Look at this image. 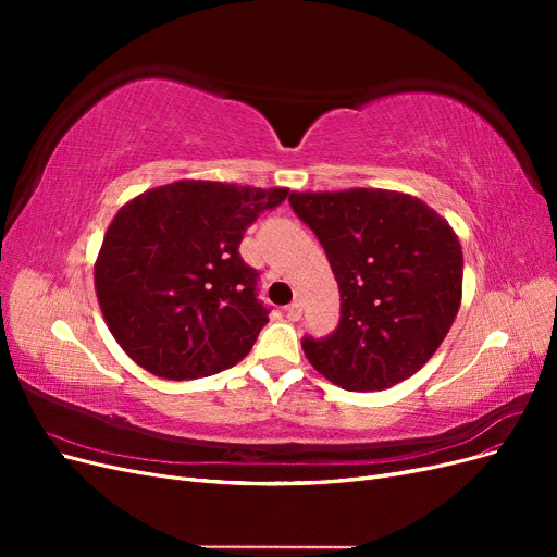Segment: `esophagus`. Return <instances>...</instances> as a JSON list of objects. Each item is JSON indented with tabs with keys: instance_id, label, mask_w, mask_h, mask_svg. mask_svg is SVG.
<instances>
[{
	"instance_id": "34e87169",
	"label": "esophagus",
	"mask_w": 557,
	"mask_h": 557,
	"mask_svg": "<svg viewBox=\"0 0 557 557\" xmlns=\"http://www.w3.org/2000/svg\"><path fill=\"white\" fill-rule=\"evenodd\" d=\"M285 318L290 320V323H295V320L301 318V301H293L290 307H285Z\"/></svg>"
}]
</instances>
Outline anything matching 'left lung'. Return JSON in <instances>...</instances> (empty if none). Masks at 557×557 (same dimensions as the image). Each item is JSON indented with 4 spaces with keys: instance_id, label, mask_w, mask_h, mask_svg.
<instances>
[{
    "instance_id": "8db88e82",
    "label": "left lung",
    "mask_w": 557,
    "mask_h": 557,
    "mask_svg": "<svg viewBox=\"0 0 557 557\" xmlns=\"http://www.w3.org/2000/svg\"><path fill=\"white\" fill-rule=\"evenodd\" d=\"M323 244L342 318L301 348L318 374L352 393L393 387L442 346L462 299L458 234L423 199L379 188L290 193Z\"/></svg>"
}]
</instances>
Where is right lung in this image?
<instances>
[{
    "label": "right lung",
    "mask_w": 557,
    "mask_h": 557,
    "mask_svg": "<svg viewBox=\"0 0 557 557\" xmlns=\"http://www.w3.org/2000/svg\"><path fill=\"white\" fill-rule=\"evenodd\" d=\"M285 197L288 188L185 178L146 190L115 213L95 262V290L134 362L185 381L248 356L269 309L239 244Z\"/></svg>",
    "instance_id": "right-lung-1"
}]
</instances>
